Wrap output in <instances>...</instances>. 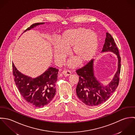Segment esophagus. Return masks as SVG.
<instances>
[{
  "label": "esophagus",
  "instance_id": "34e87169",
  "mask_svg": "<svg viewBox=\"0 0 135 135\" xmlns=\"http://www.w3.org/2000/svg\"><path fill=\"white\" fill-rule=\"evenodd\" d=\"M63 75H64L65 76H68L71 74V72L69 70H64L62 72Z\"/></svg>",
  "mask_w": 135,
  "mask_h": 135
}]
</instances>
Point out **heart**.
Wrapping results in <instances>:
<instances>
[{
  "instance_id": "1",
  "label": "heart",
  "mask_w": 135,
  "mask_h": 135,
  "mask_svg": "<svg viewBox=\"0 0 135 135\" xmlns=\"http://www.w3.org/2000/svg\"><path fill=\"white\" fill-rule=\"evenodd\" d=\"M98 45L99 37L96 33L81 27L69 30L61 36L59 44L55 45L54 56L61 62L68 53L66 49L72 47V57L79 63H85L93 58Z\"/></svg>"
}]
</instances>
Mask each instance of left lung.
Masks as SVG:
<instances>
[{
  "instance_id": "8db88e82",
  "label": "left lung",
  "mask_w": 135,
  "mask_h": 135,
  "mask_svg": "<svg viewBox=\"0 0 135 135\" xmlns=\"http://www.w3.org/2000/svg\"><path fill=\"white\" fill-rule=\"evenodd\" d=\"M106 51L115 54L118 61L117 71L108 85L103 86L94 76L93 60L76 71L79 76L76 89L77 97L83 103L89 106H96L105 102L115 91L119 84L121 59L114 39L108 32L106 33L102 52Z\"/></svg>"
}]
</instances>
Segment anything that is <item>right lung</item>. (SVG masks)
Wrapping results in <instances>:
<instances>
[{
	"label": "right lung",
	"instance_id": "right-lung-1",
	"mask_svg": "<svg viewBox=\"0 0 135 135\" xmlns=\"http://www.w3.org/2000/svg\"><path fill=\"white\" fill-rule=\"evenodd\" d=\"M44 23H34L24 32ZM12 69L16 85L25 100L37 108L43 107L50 102L56 94L58 69L50 67L40 76L32 78L21 73L13 63Z\"/></svg>",
	"mask_w": 135,
	"mask_h": 135
}]
</instances>
